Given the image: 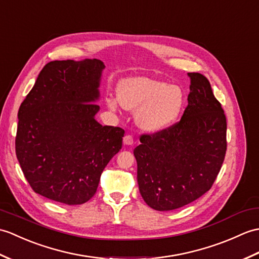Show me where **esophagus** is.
I'll return each instance as SVG.
<instances>
[{
  "label": "esophagus",
  "instance_id": "1",
  "mask_svg": "<svg viewBox=\"0 0 259 259\" xmlns=\"http://www.w3.org/2000/svg\"><path fill=\"white\" fill-rule=\"evenodd\" d=\"M123 142H124L125 145H133V143H134L133 136H132V135H125L124 139H123Z\"/></svg>",
  "mask_w": 259,
  "mask_h": 259
}]
</instances>
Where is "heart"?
<instances>
[{
	"label": "heart",
	"instance_id": "obj_1",
	"mask_svg": "<svg viewBox=\"0 0 259 259\" xmlns=\"http://www.w3.org/2000/svg\"><path fill=\"white\" fill-rule=\"evenodd\" d=\"M118 102L126 110L137 113L136 122L147 133H159L175 124L185 106V93L177 85L148 77L125 79L118 86ZM116 110L118 103L107 100Z\"/></svg>",
	"mask_w": 259,
	"mask_h": 259
}]
</instances>
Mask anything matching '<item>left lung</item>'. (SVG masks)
I'll return each instance as SVG.
<instances>
[{
  "instance_id": "left-lung-1",
  "label": "left lung",
  "mask_w": 259,
  "mask_h": 259,
  "mask_svg": "<svg viewBox=\"0 0 259 259\" xmlns=\"http://www.w3.org/2000/svg\"><path fill=\"white\" fill-rule=\"evenodd\" d=\"M191 86L181 120L159 133L141 135L134 149L137 182L156 210L183 207L208 192L225 158L226 116L209 81L188 73Z\"/></svg>"
}]
</instances>
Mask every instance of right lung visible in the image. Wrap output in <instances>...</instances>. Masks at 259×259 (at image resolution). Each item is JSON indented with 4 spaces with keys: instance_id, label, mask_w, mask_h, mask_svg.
Masks as SVG:
<instances>
[{
    "instance_id": "right-lung-1",
    "label": "right lung",
    "mask_w": 259,
    "mask_h": 259,
    "mask_svg": "<svg viewBox=\"0 0 259 259\" xmlns=\"http://www.w3.org/2000/svg\"><path fill=\"white\" fill-rule=\"evenodd\" d=\"M104 67L96 59L52 61L19 108L16 157L33 191L49 199L88 202L122 148L124 130L95 119Z\"/></svg>"
}]
</instances>
